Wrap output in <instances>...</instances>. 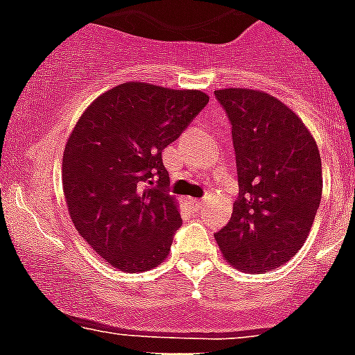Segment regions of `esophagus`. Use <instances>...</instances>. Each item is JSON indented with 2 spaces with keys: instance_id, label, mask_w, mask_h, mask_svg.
Here are the masks:
<instances>
[{
  "instance_id": "34e87169",
  "label": "esophagus",
  "mask_w": 355,
  "mask_h": 355,
  "mask_svg": "<svg viewBox=\"0 0 355 355\" xmlns=\"http://www.w3.org/2000/svg\"><path fill=\"white\" fill-rule=\"evenodd\" d=\"M187 204L191 205L195 211H198L204 205V200H200V198H187Z\"/></svg>"
}]
</instances>
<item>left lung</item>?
I'll list each match as a JSON object with an SVG mask.
<instances>
[{"label":"left lung","instance_id":"left-lung-1","mask_svg":"<svg viewBox=\"0 0 355 355\" xmlns=\"http://www.w3.org/2000/svg\"><path fill=\"white\" fill-rule=\"evenodd\" d=\"M214 97L231 122L238 198L214 238L243 272H267L296 254L321 202V157L311 132L276 97L225 88Z\"/></svg>","mask_w":355,"mask_h":355}]
</instances>
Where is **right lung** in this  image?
<instances>
[{"mask_svg": "<svg viewBox=\"0 0 355 355\" xmlns=\"http://www.w3.org/2000/svg\"><path fill=\"white\" fill-rule=\"evenodd\" d=\"M209 103L198 90L119 85L86 108L62 155V187L77 233L124 272L162 263L182 225L162 150Z\"/></svg>", "mask_w": 355, "mask_h": 355, "instance_id": "add662e5", "label": "right lung"}]
</instances>
